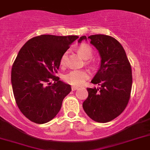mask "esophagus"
Masks as SVG:
<instances>
[{
	"label": "esophagus",
	"instance_id": "1",
	"mask_svg": "<svg viewBox=\"0 0 150 150\" xmlns=\"http://www.w3.org/2000/svg\"><path fill=\"white\" fill-rule=\"evenodd\" d=\"M77 89H79V87H76V86H72V87H71V90H72V91H76Z\"/></svg>",
	"mask_w": 150,
	"mask_h": 150
}]
</instances>
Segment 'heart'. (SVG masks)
<instances>
[{"label": "heart", "mask_w": 150, "mask_h": 150, "mask_svg": "<svg viewBox=\"0 0 150 150\" xmlns=\"http://www.w3.org/2000/svg\"><path fill=\"white\" fill-rule=\"evenodd\" d=\"M79 53L84 59H91L93 56V50L88 44H82L79 47ZM66 62V53H65L60 59V64L64 66ZM90 75L85 70H71L64 76V80L68 84L74 86L81 85L89 79Z\"/></svg>", "instance_id": "heart-1"}]
</instances>
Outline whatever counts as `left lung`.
<instances>
[{
	"label": "left lung",
	"instance_id": "1",
	"mask_svg": "<svg viewBox=\"0 0 150 150\" xmlns=\"http://www.w3.org/2000/svg\"><path fill=\"white\" fill-rule=\"evenodd\" d=\"M99 51L100 66L91 83L97 88H87L88 97L83 109L97 122L106 123L118 117L129 102L132 88L131 66L122 44L116 39L105 35L88 37ZM81 36L79 43L87 40Z\"/></svg>",
	"mask_w": 150,
	"mask_h": 150
}]
</instances>
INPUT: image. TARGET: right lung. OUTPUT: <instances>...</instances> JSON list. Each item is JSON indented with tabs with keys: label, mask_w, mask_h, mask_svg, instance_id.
Returning a JSON list of instances; mask_svg holds the SVG:
<instances>
[{
	"label": "right lung",
	"mask_w": 150,
	"mask_h": 150,
	"mask_svg": "<svg viewBox=\"0 0 150 150\" xmlns=\"http://www.w3.org/2000/svg\"><path fill=\"white\" fill-rule=\"evenodd\" d=\"M77 38L79 36L42 35L28 40L18 53L11 83L16 103L30 121L37 124L51 121L71 92V86L55 74L62 56Z\"/></svg>",
	"instance_id": "obj_1"
}]
</instances>
